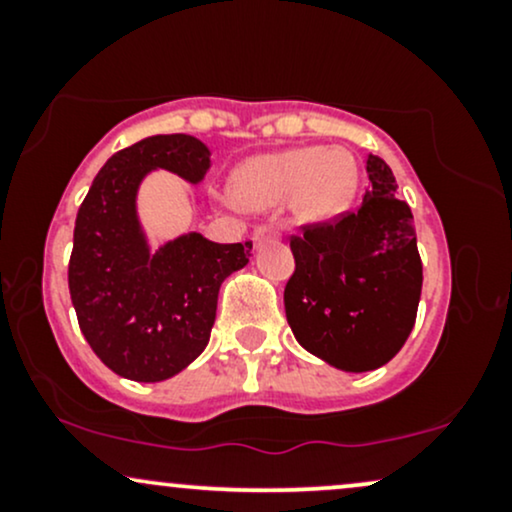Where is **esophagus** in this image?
<instances>
[{"mask_svg": "<svg viewBox=\"0 0 512 512\" xmlns=\"http://www.w3.org/2000/svg\"><path fill=\"white\" fill-rule=\"evenodd\" d=\"M252 238H255V245L269 243V240H281V228H276V226H260Z\"/></svg>", "mask_w": 512, "mask_h": 512, "instance_id": "esophagus-1", "label": "esophagus"}]
</instances>
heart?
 <instances>
[{
  "instance_id": "b5f03b06",
  "label": "heart",
  "mask_w": 512,
  "mask_h": 512,
  "mask_svg": "<svg viewBox=\"0 0 512 512\" xmlns=\"http://www.w3.org/2000/svg\"><path fill=\"white\" fill-rule=\"evenodd\" d=\"M358 185L354 156L344 149L296 146L252 156L231 178V197L243 209H272L289 202L303 223L337 219Z\"/></svg>"
}]
</instances>
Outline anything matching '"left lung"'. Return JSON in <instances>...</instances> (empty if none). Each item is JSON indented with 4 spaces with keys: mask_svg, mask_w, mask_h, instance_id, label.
<instances>
[{
    "mask_svg": "<svg viewBox=\"0 0 512 512\" xmlns=\"http://www.w3.org/2000/svg\"><path fill=\"white\" fill-rule=\"evenodd\" d=\"M361 209L291 238L296 272L286 320L305 351L346 373L385 366L402 349L421 301L414 216L383 158L368 156Z\"/></svg>",
    "mask_w": 512,
    "mask_h": 512,
    "instance_id": "left-lung-1",
    "label": "left lung"
}]
</instances>
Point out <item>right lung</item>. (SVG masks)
Listing matches in <instances>:
<instances>
[{"instance_id":"1","label":"right lung","mask_w":512,"mask_h":512,"mask_svg":"<svg viewBox=\"0 0 512 512\" xmlns=\"http://www.w3.org/2000/svg\"><path fill=\"white\" fill-rule=\"evenodd\" d=\"M211 151L190 134H156L117 151L79 207L69 293L88 346L113 373L161 383L207 349L226 276L250 262L252 240L214 243L190 231L154 248L139 187L154 170L199 185Z\"/></svg>"}]
</instances>
